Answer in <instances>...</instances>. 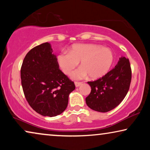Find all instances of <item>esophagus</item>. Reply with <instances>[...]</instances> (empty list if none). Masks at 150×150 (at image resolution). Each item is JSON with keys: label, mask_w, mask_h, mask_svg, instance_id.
Returning <instances> with one entry per match:
<instances>
[{"label": "esophagus", "mask_w": 150, "mask_h": 150, "mask_svg": "<svg viewBox=\"0 0 150 150\" xmlns=\"http://www.w3.org/2000/svg\"><path fill=\"white\" fill-rule=\"evenodd\" d=\"M82 85V83H79V82H75V85L76 87H80Z\"/></svg>", "instance_id": "obj_1"}]
</instances>
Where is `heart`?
Masks as SVG:
<instances>
[{
    "label": "heart",
    "instance_id": "1",
    "mask_svg": "<svg viewBox=\"0 0 150 150\" xmlns=\"http://www.w3.org/2000/svg\"><path fill=\"white\" fill-rule=\"evenodd\" d=\"M114 61L112 51L96 44H76L69 53L63 52L58 56V63L63 72L70 75L78 63L81 69L74 74V79L79 80L87 76L91 79H98L110 70Z\"/></svg>",
    "mask_w": 150,
    "mask_h": 150
}]
</instances>
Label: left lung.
<instances>
[{
    "label": "left lung",
    "instance_id": "8db88e82",
    "mask_svg": "<svg viewBox=\"0 0 150 150\" xmlns=\"http://www.w3.org/2000/svg\"><path fill=\"white\" fill-rule=\"evenodd\" d=\"M132 78L128 59L122 57L112 70L95 81L87 82L91 88L86 98L87 105L96 111L106 112L117 106L128 93Z\"/></svg>",
    "mask_w": 150,
    "mask_h": 150
}]
</instances>
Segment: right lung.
<instances>
[{
	"instance_id": "right-lung-1",
	"label": "right lung",
	"mask_w": 150,
	"mask_h": 150,
	"mask_svg": "<svg viewBox=\"0 0 150 150\" xmlns=\"http://www.w3.org/2000/svg\"><path fill=\"white\" fill-rule=\"evenodd\" d=\"M51 45L44 43L24 57L20 70L24 94L33 109L43 116L62 113L75 85L60 69Z\"/></svg>"
}]
</instances>
